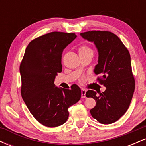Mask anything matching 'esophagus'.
I'll return each instance as SVG.
<instances>
[{
  "mask_svg": "<svg viewBox=\"0 0 146 146\" xmlns=\"http://www.w3.org/2000/svg\"><path fill=\"white\" fill-rule=\"evenodd\" d=\"M86 90L82 89V98H86Z\"/></svg>",
  "mask_w": 146,
  "mask_h": 146,
  "instance_id": "1",
  "label": "esophagus"
}]
</instances>
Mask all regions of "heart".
<instances>
[{
  "mask_svg": "<svg viewBox=\"0 0 146 146\" xmlns=\"http://www.w3.org/2000/svg\"><path fill=\"white\" fill-rule=\"evenodd\" d=\"M78 52L80 56H85V55H93V49L87 44H82L78 47Z\"/></svg>",
  "mask_w": 146,
  "mask_h": 146,
  "instance_id": "1",
  "label": "heart"
}]
</instances>
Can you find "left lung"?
<instances>
[{"label": "left lung", "mask_w": 146, "mask_h": 146, "mask_svg": "<svg viewBox=\"0 0 146 146\" xmlns=\"http://www.w3.org/2000/svg\"><path fill=\"white\" fill-rule=\"evenodd\" d=\"M80 36L94 42L98 48V64L94 72L99 75V82L106 87L105 91L99 92V95L92 90L86 92L87 98L96 102L90 113L100 123L110 124L125 113L135 91L130 55L118 36L110 31H86Z\"/></svg>", "instance_id": "left-lung-1"}]
</instances>
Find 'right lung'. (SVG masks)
Listing matches in <instances>:
<instances>
[{
  "label": "right lung",
  "mask_w": 146,
  "mask_h": 146,
  "mask_svg": "<svg viewBox=\"0 0 146 146\" xmlns=\"http://www.w3.org/2000/svg\"><path fill=\"white\" fill-rule=\"evenodd\" d=\"M74 33L53 31L30 42L20 66L21 95L33 117L45 126L57 127L68 119V108L81 98V89L56 86L62 72V54L76 38Z\"/></svg>",
  "instance_id": "right-lung-1"
}]
</instances>
